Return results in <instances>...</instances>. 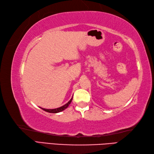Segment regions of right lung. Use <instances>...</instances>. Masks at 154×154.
<instances>
[{
    "mask_svg": "<svg viewBox=\"0 0 154 154\" xmlns=\"http://www.w3.org/2000/svg\"><path fill=\"white\" fill-rule=\"evenodd\" d=\"M72 99H73V97H72L71 99H70V101H69L68 103H66L65 105H63V106H61V107H59V108H56V109H44V108H41L43 110H44V111H47V112H49V113H59V112H61V111H63V110H65L66 108L67 107H68V106L69 105V104H70L71 103V101H72Z\"/></svg>",
    "mask_w": 154,
    "mask_h": 154,
    "instance_id": "right-lung-1",
    "label": "right lung"
}]
</instances>
